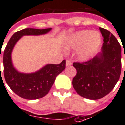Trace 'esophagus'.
I'll list each match as a JSON object with an SVG mask.
<instances>
[{
  "instance_id": "obj_1",
  "label": "esophagus",
  "mask_w": 125,
  "mask_h": 125,
  "mask_svg": "<svg viewBox=\"0 0 125 125\" xmlns=\"http://www.w3.org/2000/svg\"><path fill=\"white\" fill-rule=\"evenodd\" d=\"M66 66H70L72 65V62L70 60H66V63H65Z\"/></svg>"
}]
</instances>
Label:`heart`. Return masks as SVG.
<instances>
[{"label": "heart", "instance_id": "obj_1", "mask_svg": "<svg viewBox=\"0 0 125 125\" xmlns=\"http://www.w3.org/2000/svg\"><path fill=\"white\" fill-rule=\"evenodd\" d=\"M101 42L102 38L99 32L85 30L72 36L68 39V47L72 49L80 48L78 51V57L81 60H87L95 52Z\"/></svg>", "mask_w": 125, "mask_h": 125}]
</instances>
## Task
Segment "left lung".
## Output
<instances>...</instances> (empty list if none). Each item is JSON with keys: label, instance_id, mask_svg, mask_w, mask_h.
Instances as JSON below:
<instances>
[{"label": "left lung", "instance_id": "1", "mask_svg": "<svg viewBox=\"0 0 125 125\" xmlns=\"http://www.w3.org/2000/svg\"><path fill=\"white\" fill-rule=\"evenodd\" d=\"M103 36L102 53L84 62H74L76 74L72 85L81 97L99 99L114 89L121 73V47L108 30L99 28Z\"/></svg>", "mask_w": 125, "mask_h": 125}]
</instances>
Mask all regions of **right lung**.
I'll use <instances>...</instances> for the list:
<instances>
[{
	"label": "right lung",
	"instance_id": "add662e5",
	"mask_svg": "<svg viewBox=\"0 0 125 125\" xmlns=\"http://www.w3.org/2000/svg\"><path fill=\"white\" fill-rule=\"evenodd\" d=\"M51 30L26 28L20 30L12 36L5 49L3 66L5 81L14 93L23 99H37L46 95L53 86L57 76L65 68V60H63L60 64H48L34 73L23 74L17 72L12 64V50L21 36L44 34Z\"/></svg>",
	"mask_w": 125,
	"mask_h": 125
}]
</instances>
